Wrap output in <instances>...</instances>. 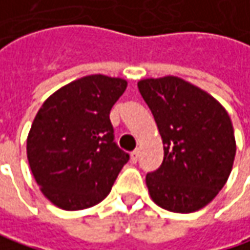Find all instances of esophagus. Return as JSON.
<instances>
[{
	"mask_svg": "<svg viewBox=\"0 0 250 250\" xmlns=\"http://www.w3.org/2000/svg\"><path fill=\"white\" fill-rule=\"evenodd\" d=\"M130 161H131L133 164H136L137 161H138V151H133V152L130 154Z\"/></svg>",
	"mask_w": 250,
	"mask_h": 250,
	"instance_id": "1",
	"label": "esophagus"
}]
</instances>
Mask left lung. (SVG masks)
I'll use <instances>...</instances> for the list:
<instances>
[{"instance_id":"8db88e82","label":"left lung","mask_w":250,"mask_h":250,"mask_svg":"<svg viewBox=\"0 0 250 250\" xmlns=\"http://www.w3.org/2000/svg\"><path fill=\"white\" fill-rule=\"evenodd\" d=\"M137 85L164 143L162 165L146 178L149 196L168 211H197L218 194L232 170V122L210 93L182 78H146Z\"/></svg>"}]
</instances>
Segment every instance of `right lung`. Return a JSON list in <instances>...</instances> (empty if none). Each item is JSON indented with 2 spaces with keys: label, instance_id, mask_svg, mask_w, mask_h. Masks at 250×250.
Masks as SVG:
<instances>
[{
  "label": "right lung",
  "instance_id": "1",
  "mask_svg": "<svg viewBox=\"0 0 250 250\" xmlns=\"http://www.w3.org/2000/svg\"><path fill=\"white\" fill-rule=\"evenodd\" d=\"M123 78L86 75L42 104L27 134L30 170L42 193L67 211L89 208L110 193L128 154L114 143L109 114Z\"/></svg>",
  "mask_w": 250,
  "mask_h": 250
}]
</instances>
